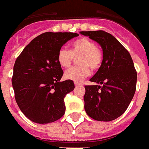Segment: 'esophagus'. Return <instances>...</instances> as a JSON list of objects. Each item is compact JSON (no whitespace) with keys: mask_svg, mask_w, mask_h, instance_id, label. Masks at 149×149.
Here are the masks:
<instances>
[{"mask_svg":"<svg viewBox=\"0 0 149 149\" xmlns=\"http://www.w3.org/2000/svg\"><path fill=\"white\" fill-rule=\"evenodd\" d=\"M74 85H75V86H78L82 85V83H81V82H74Z\"/></svg>","mask_w":149,"mask_h":149,"instance_id":"1","label":"esophagus"}]
</instances>
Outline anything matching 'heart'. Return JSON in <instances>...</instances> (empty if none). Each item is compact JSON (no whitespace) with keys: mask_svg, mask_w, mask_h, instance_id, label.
<instances>
[{"mask_svg":"<svg viewBox=\"0 0 149 149\" xmlns=\"http://www.w3.org/2000/svg\"><path fill=\"white\" fill-rule=\"evenodd\" d=\"M79 56V63L82 66L71 67L65 71L67 79L80 82L90 73V67L93 70L97 69L102 62V53L96 44L87 38H80L72 43L71 50L61 47L57 55V61L63 67H69L72 63L74 56Z\"/></svg>","mask_w":149,"mask_h":149,"instance_id":"b5f03b06","label":"heart"}]
</instances>
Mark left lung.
Masks as SVG:
<instances>
[{"label": "left lung", "instance_id": "1", "mask_svg": "<svg viewBox=\"0 0 149 149\" xmlns=\"http://www.w3.org/2000/svg\"><path fill=\"white\" fill-rule=\"evenodd\" d=\"M99 44L103 52L101 67L91 79L97 85L86 86L85 110L89 117L110 121L123 114L134 96L136 71L129 52L105 31H80Z\"/></svg>", "mask_w": 149, "mask_h": 149}]
</instances>
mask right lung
<instances>
[{
  "label": "right lung",
  "instance_id": "add662e5",
  "mask_svg": "<svg viewBox=\"0 0 149 149\" xmlns=\"http://www.w3.org/2000/svg\"><path fill=\"white\" fill-rule=\"evenodd\" d=\"M73 32H45L31 40L17 58L12 83L19 109L35 123H52L65 113L64 97L74 89L72 80L59 82L63 71L59 49L77 37Z\"/></svg>",
  "mask_w": 149,
  "mask_h": 149
}]
</instances>
